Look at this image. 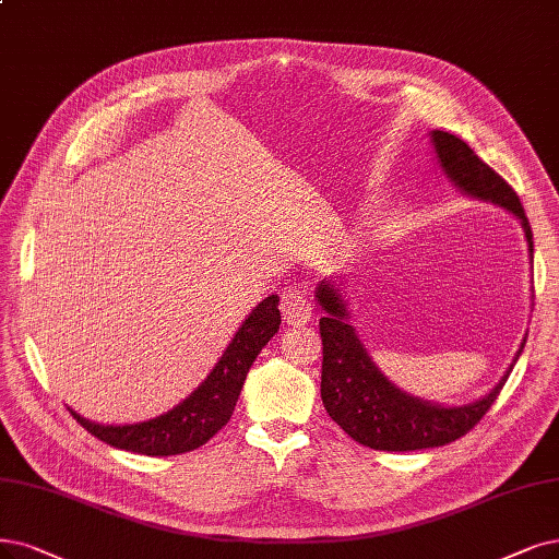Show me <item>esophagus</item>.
I'll return each mask as SVG.
<instances>
[{"instance_id": "esophagus-1", "label": "esophagus", "mask_w": 559, "mask_h": 559, "mask_svg": "<svg viewBox=\"0 0 559 559\" xmlns=\"http://www.w3.org/2000/svg\"><path fill=\"white\" fill-rule=\"evenodd\" d=\"M281 313L287 324H306L313 318V304L299 290H283Z\"/></svg>"}]
</instances>
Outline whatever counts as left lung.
Listing matches in <instances>:
<instances>
[{
    "instance_id": "8db88e82",
    "label": "left lung",
    "mask_w": 559,
    "mask_h": 559,
    "mask_svg": "<svg viewBox=\"0 0 559 559\" xmlns=\"http://www.w3.org/2000/svg\"><path fill=\"white\" fill-rule=\"evenodd\" d=\"M438 163L449 181L469 198H479L504 206L523 223L530 258L534 255L532 227L521 198L511 186L486 165L467 142L447 131L430 133ZM324 318H320L322 336V382L320 394L324 409L355 442L378 451H417L442 447L463 438L498 401L500 391L519 361L525 338L515 353L502 380L479 401L444 407L415 399L391 384L389 378L370 359L357 329L349 324V311L343 293L334 281H322L316 290Z\"/></svg>"
}]
</instances>
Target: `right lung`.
<instances>
[{
	"mask_svg": "<svg viewBox=\"0 0 559 559\" xmlns=\"http://www.w3.org/2000/svg\"><path fill=\"white\" fill-rule=\"evenodd\" d=\"M278 295H269L241 322L239 332L225 347L223 357L204 382L189 399H183L177 407L156 419L127 426H103L80 417L69 407L71 415L94 438L115 449L142 453V456H177V453L193 451L210 442L230 421L248 368L278 332Z\"/></svg>",
	"mask_w": 559,
	"mask_h": 559,
	"instance_id": "obj_1",
	"label": "right lung"
}]
</instances>
